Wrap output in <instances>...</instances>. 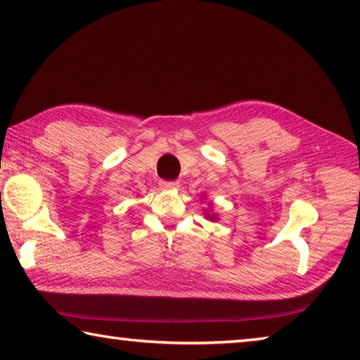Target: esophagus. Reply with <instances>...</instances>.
<instances>
[{
	"mask_svg": "<svg viewBox=\"0 0 360 360\" xmlns=\"http://www.w3.org/2000/svg\"><path fill=\"white\" fill-rule=\"evenodd\" d=\"M161 188L162 190H176L179 188V181H161Z\"/></svg>",
	"mask_w": 360,
	"mask_h": 360,
	"instance_id": "1",
	"label": "esophagus"
}]
</instances>
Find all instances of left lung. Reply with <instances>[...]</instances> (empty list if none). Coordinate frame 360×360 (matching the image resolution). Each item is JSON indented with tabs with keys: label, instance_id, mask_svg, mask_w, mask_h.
Wrapping results in <instances>:
<instances>
[{
	"label": "left lung",
	"instance_id": "left-lung-1",
	"mask_svg": "<svg viewBox=\"0 0 360 360\" xmlns=\"http://www.w3.org/2000/svg\"><path fill=\"white\" fill-rule=\"evenodd\" d=\"M207 218L212 219V221H217V219H218L215 213H209V212H207Z\"/></svg>",
	"mask_w": 360,
	"mask_h": 360
}]
</instances>
